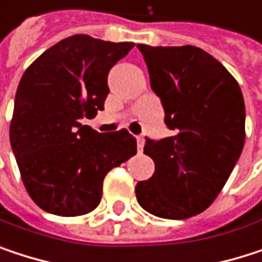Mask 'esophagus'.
Listing matches in <instances>:
<instances>
[{
	"label": "esophagus",
	"mask_w": 262,
	"mask_h": 262,
	"mask_svg": "<svg viewBox=\"0 0 262 262\" xmlns=\"http://www.w3.org/2000/svg\"><path fill=\"white\" fill-rule=\"evenodd\" d=\"M136 144H138V150L142 151V147H144V136H136Z\"/></svg>",
	"instance_id": "34e87169"
}]
</instances>
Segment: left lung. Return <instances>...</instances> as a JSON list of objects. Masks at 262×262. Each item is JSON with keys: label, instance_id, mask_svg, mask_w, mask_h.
<instances>
[{"label": "left lung", "instance_id": "obj_1", "mask_svg": "<svg viewBox=\"0 0 262 262\" xmlns=\"http://www.w3.org/2000/svg\"><path fill=\"white\" fill-rule=\"evenodd\" d=\"M136 47L173 130L165 139H147L144 153L155 161V173L136 183V199L156 217L189 219L217 199L243 151V94L234 76L202 48Z\"/></svg>", "mask_w": 262, "mask_h": 262}]
</instances>
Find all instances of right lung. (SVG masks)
I'll list each match as a JSON object with an SVG mask.
<instances>
[{
  "label": "right lung",
  "instance_id": "obj_1",
  "mask_svg": "<svg viewBox=\"0 0 262 262\" xmlns=\"http://www.w3.org/2000/svg\"><path fill=\"white\" fill-rule=\"evenodd\" d=\"M88 34L42 53L23 74L10 121V145L31 200L43 211L76 217L95 209L104 176L136 153L126 129L83 126L103 111L111 68L133 48Z\"/></svg>",
  "mask_w": 262,
  "mask_h": 262
}]
</instances>
